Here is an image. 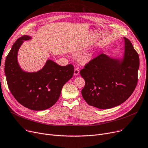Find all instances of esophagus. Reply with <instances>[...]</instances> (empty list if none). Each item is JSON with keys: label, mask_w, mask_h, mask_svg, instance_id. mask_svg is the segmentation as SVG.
I'll return each instance as SVG.
<instances>
[{"label": "esophagus", "mask_w": 148, "mask_h": 148, "mask_svg": "<svg viewBox=\"0 0 148 148\" xmlns=\"http://www.w3.org/2000/svg\"><path fill=\"white\" fill-rule=\"evenodd\" d=\"M79 69L78 68H75V69H74V75L75 76H77V75H79Z\"/></svg>", "instance_id": "obj_1"}]
</instances>
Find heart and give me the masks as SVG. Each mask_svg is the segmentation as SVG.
I'll use <instances>...</instances> for the list:
<instances>
[{
    "label": "heart",
    "instance_id": "obj_1",
    "mask_svg": "<svg viewBox=\"0 0 148 148\" xmlns=\"http://www.w3.org/2000/svg\"><path fill=\"white\" fill-rule=\"evenodd\" d=\"M90 60V58L89 57H88V56L84 57V58H83V60L84 62H89Z\"/></svg>",
    "mask_w": 148,
    "mask_h": 148
}]
</instances>
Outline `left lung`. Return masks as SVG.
Listing matches in <instances>:
<instances>
[{
    "instance_id": "8db88e82",
    "label": "left lung",
    "mask_w": 148,
    "mask_h": 148,
    "mask_svg": "<svg viewBox=\"0 0 148 148\" xmlns=\"http://www.w3.org/2000/svg\"><path fill=\"white\" fill-rule=\"evenodd\" d=\"M122 58L101 54L80 71L85 80L82 94L86 103L101 109H107L125 102L137 83L139 57L132 43L124 37Z\"/></svg>"
}]
</instances>
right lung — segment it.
Segmentation results:
<instances>
[{
    "label": "right lung",
    "mask_w": 148,
    "mask_h": 148,
    "mask_svg": "<svg viewBox=\"0 0 148 148\" xmlns=\"http://www.w3.org/2000/svg\"><path fill=\"white\" fill-rule=\"evenodd\" d=\"M31 39L24 35L13 44L5 60V73L9 89L20 104L32 110H44L57 102L62 87L73 77L74 68L71 64L60 66L48 59L36 72L23 70L18 62V51L24 41Z\"/></svg>",
    "instance_id": "right-lung-1"
}]
</instances>
